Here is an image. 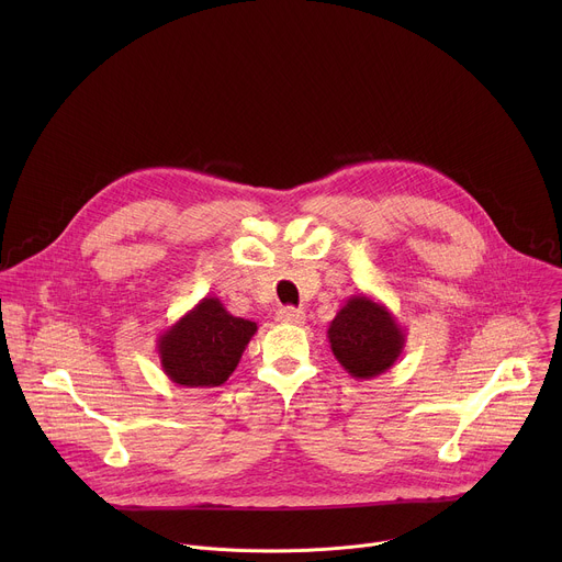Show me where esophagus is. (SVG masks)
I'll return each mask as SVG.
<instances>
[{
    "label": "esophagus",
    "instance_id": "34e87169",
    "mask_svg": "<svg viewBox=\"0 0 562 562\" xmlns=\"http://www.w3.org/2000/svg\"><path fill=\"white\" fill-rule=\"evenodd\" d=\"M278 319L284 325H297L300 327V325H304L306 313L302 308H295V306H284V308L278 311Z\"/></svg>",
    "mask_w": 562,
    "mask_h": 562
}]
</instances>
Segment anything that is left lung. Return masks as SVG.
Here are the masks:
<instances>
[{
	"mask_svg": "<svg viewBox=\"0 0 562 562\" xmlns=\"http://www.w3.org/2000/svg\"><path fill=\"white\" fill-rule=\"evenodd\" d=\"M336 360L356 380H371L391 369L407 345L405 329L378 300L351 295L327 331Z\"/></svg>",
	"mask_w": 562,
	"mask_h": 562,
	"instance_id": "left-lung-1",
	"label": "left lung"
}]
</instances>
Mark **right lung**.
I'll return each instance as SVG.
<instances>
[{"label": "right lung", "mask_w": 562, "mask_h": 562, "mask_svg": "<svg viewBox=\"0 0 562 562\" xmlns=\"http://www.w3.org/2000/svg\"><path fill=\"white\" fill-rule=\"evenodd\" d=\"M258 325L231 315L220 297H202L157 338L167 378L187 389L222 386L235 371Z\"/></svg>", "instance_id": "right-lung-1"}]
</instances>
